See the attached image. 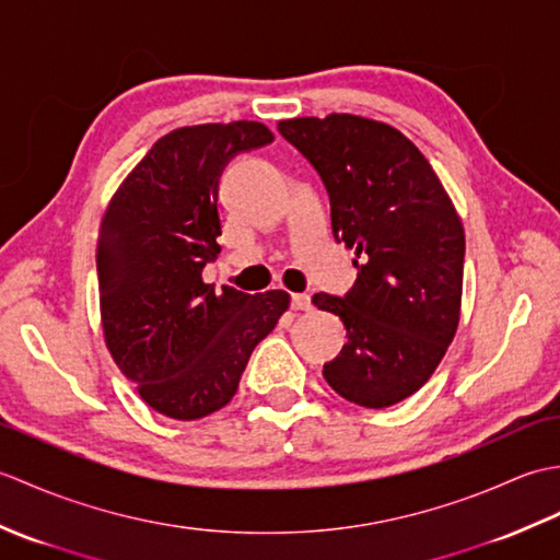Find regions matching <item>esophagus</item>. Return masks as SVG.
<instances>
[{"mask_svg":"<svg viewBox=\"0 0 560 560\" xmlns=\"http://www.w3.org/2000/svg\"><path fill=\"white\" fill-rule=\"evenodd\" d=\"M291 307H293V311H311V307H313L311 295H307V293H293L291 295Z\"/></svg>","mask_w":560,"mask_h":560,"instance_id":"esophagus-1","label":"esophagus"}]
</instances>
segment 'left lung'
<instances>
[{"label":"left lung","mask_w":560,"mask_h":560,"mask_svg":"<svg viewBox=\"0 0 560 560\" xmlns=\"http://www.w3.org/2000/svg\"><path fill=\"white\" fill-rule=\"evenodd\" d=\"M279 132L323 177L335 241L359 257L347 295H313L349 339L323 375L359 407H392L428 383L457 331L462 221L431 163L395 127L335 113L283 120Z\"/></svg>","instance_id":"obj_1"}]
</instances>
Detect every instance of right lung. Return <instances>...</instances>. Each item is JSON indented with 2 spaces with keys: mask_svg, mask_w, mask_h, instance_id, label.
<instances>
[{
  "mask_svg": "<svg viewBox=\"0 0 560 560\" xmlns=\"http://www.w3.org/2000/svg\"><path fill=\"white\" fill-rule=\"evenodd\" d=\"M271 141L265 125L247 120L175 129L127 175L101 221L105 343L139 397L171 419L225 407L291 303L287 291L249 295L201 281L221 249V173Z\"/></svg>",
  "mask_w": 560,
  "mask_h": 560,
  "instance_id": "right-lung-1",
  "label": "right lung"
}]
</instances>
